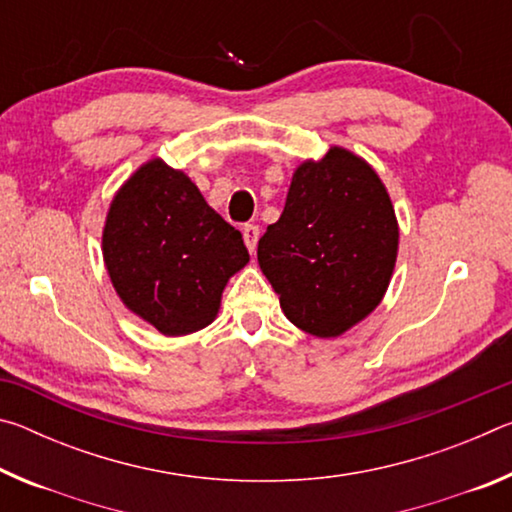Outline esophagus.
<instances>
[{
	"label": "esophagus",
	"mask_w": 512,
	"mask_h": 512,
	"mask_svg": "<svg viewBox=\"0 0 512 512\" xmlns=\"http://www.w3.org/2000/svg\"><path fill=\"white\" fill-rule=\"evenodd\" d=\"M244 241H246V248L250 250V253H255V248H257V239H259V228L255 223H246L244 225Z\"/></svg>",
	"instance_id": "1"
}]
</instances>
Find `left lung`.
I'll return each instance as SVG.
<instances>
[{
  "mask_svg": "<svg viewBox=\"0 0 512 512\" xmlns=\"http://www.w3.org/2000/svg\"><path fill=\"white\" fill-rule=\"evenodd\" d=\"M395 210L359 155L332 146L293 173L284 212L268 225L257 262L302 332L332 339L375 309L397 257Z\"/></svg>",
  "mask_w": 512,
  "mask_h": 512,
  "instance_id": "8db88e82",
  "label": "left lung"
}]
</instances>
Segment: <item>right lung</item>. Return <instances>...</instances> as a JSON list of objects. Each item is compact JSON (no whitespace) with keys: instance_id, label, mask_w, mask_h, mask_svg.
Returning <instances> with one entry per match:
<instances>
[{"instance_id":"right-lung-1","label":"right lung","mask_w":512,"mask_h":512,"mask_svg":"<svg viewBox=\"0 0 512 512\" xmlns=\"http://www.w3.org/2000/svg\"><path fill=\"white\" fill-rule=\"evenodd\" d=\"M248 259L241 232L205 203L183 171L158 158L126 180L103 228L112 287L164 336L210 325L225 284Z\"/></svg>"}]
</instances>
